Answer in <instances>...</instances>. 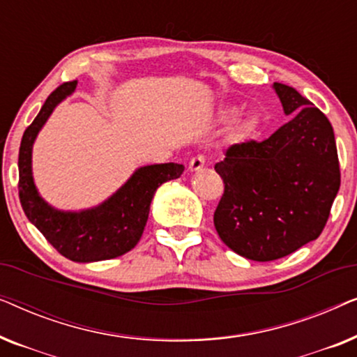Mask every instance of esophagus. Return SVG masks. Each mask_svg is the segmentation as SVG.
Returning <instances> with one entry per match:
<instances>
[{"instance_id": "34e87169", "label": "esophagus", "mask_w": 357, "mask_h": 357, "mask_svg": "<svg viewBox=\"0 0 357 357\" xmlns=\"http://www.w3.org/2000/svg\"><path fill=\"white\" fill-rule=\"evenodd\" d=\"M204 164H206V159H204V155H195V158L190 160L188 170H190V172H198V170H202L204 167Z\"/></svg>"}]
</instances>
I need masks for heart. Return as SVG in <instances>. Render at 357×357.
Here are the masks:
<instances>
[{"label":"heart","instance_id":"b5f03b06","mask_svg":"<svg viewBox=\"0 0 357 357\" xmlns=\"http://www.w3.org/2000/svg\"><path fill=\"white\" fill-rule=\"evenodd\" d=\"M237 114H238V110L236 109V107L226 105L219 110L218 116L221 121H231ZM258 126H260V119H258V115H248L247 119H243L237 126V131H236L237 138H241V139L252 138V136L257 133Z\"/></svg>","mask_w":357,"mask_h":357}]
</instances>
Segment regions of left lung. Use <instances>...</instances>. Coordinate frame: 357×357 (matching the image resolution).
<instances>
[{"label":"left lung","instance_id":"obj_1","mask_svg":"<svg viewBox=\"0 0 357 357\" xmlns=\"http://www.w3.org/2000/svg\"><path fill=\"white\" fill-rule=\"evenodd\" d=\"M284 115L270 138L234 144L214 165L224 195L214 211L221 241L253 261H271L315 241L340 190L328 119L294 87L275 82Z\"/></svg>","mask_w":357,"mask_h":357}]
</instances>
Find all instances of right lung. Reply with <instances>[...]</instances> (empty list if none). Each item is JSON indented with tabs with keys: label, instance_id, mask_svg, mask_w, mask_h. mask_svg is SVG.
I'll return each instance as SVG.
<instances>
[{
	"label": "right lung",
	"instance_id": "obj_1",
	"mask_svg": "<svg viewBox=\"0 0 357 357\" xmlns=\"http://www.w3.org/2000/svg\"><path fill=\"white\" fill-rule=\"evenodd\" d=\"M77 81L65 82L48 96L19 148V199L29 221L68 260L77 263L116 258L135 248L148 222L155 190L183 174V165L167 162L136 169L114 195L97 206L63 211L40 197L33 182L32 148L56 105L75 92Z\"/></svg>",
	"mask_w": 357,
	"mask_h": 357
}]
</instances>
